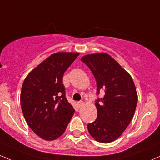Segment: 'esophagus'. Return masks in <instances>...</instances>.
<instances>
[{
    "label": "esophagus",
    "mask_w": 160,
    "mask_h": 160,
    "mask_svg": "<svg viewBox=\"0 0 160 160\" xmlns=\"http://www.w3.org/2000/svg\"><path fill=\"white\" fill-rule=\"evenodd\" d=\"M83 101H78V107H81L82 105H83Z\"/></svg>",
    "instance_id": "esophagus-1"
}]
</instances>
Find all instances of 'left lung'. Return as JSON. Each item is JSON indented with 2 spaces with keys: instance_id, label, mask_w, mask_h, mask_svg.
<instances>
[{
  "instance_id": "obj_1",
  "label": "left lung",
  "mask_w": 160,
  "mask_h": 160,
  "mask_svg": "<svg viewBox=\"0 0 160 160\" xmlns=\"http://www.w3.org/2000/svg\"><path fill=\"white\" fill-rule=\"evenodd\" d=\"M81 61L92 71L97 83V95L104 90V97L95 101L98 116L88 124L96 141L109 143L117 139L131 122L138 96L133 80L120 65L105 53L88 54Z\"/></svg>"
}]
</instances>
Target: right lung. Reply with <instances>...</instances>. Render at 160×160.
<instances>
[{
  "label": "right lung",
  "instance_id": "obj_1",
  "mask_svg": "<svg viewBox=\"0 0 160 160\" xmlns=\"http://www.w3.org/2000/svg\"><path fill=\"white\" fill-rule=\"evenodd\" d=\"M78 53L58 52L50 56L25 78L21 106L28 126L47 141L63 134L74 109L65 97L63 74Z\"/></svg>",
  "mask_w": 160,
  "mask_h": 160
}]
</instances>
